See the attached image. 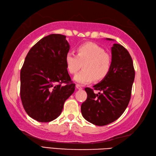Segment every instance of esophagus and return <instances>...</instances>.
<instances>
[{
    "instance_id": "34e87169",
    "label": "esophagus",
    "mask_w": 156,
    "mask_h": 156,
    "mask_svg": "<svg viewBox=\"0 0 156 156\" xmlns=\"http://www.w3.org/2000/svg\"><path fill=\"white\" fill-rule=\"evenodd\" d=\"M76 88H77V89H78V90H82V87H81L80 85H79V84H76Z\"/></svg>"
}]
</instances>
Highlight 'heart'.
Returning a JSON list of instances; mask_svg holds the SVG:
<instances>
[{"instance_id": "1", "label": "heart", "mask_w": 156, "mask_h": 156, "mask_svg": "<svg viewBox=\"0 0 156 156\" xmlns=\"http://www.w3.org/2000/svg\"><path fill=\"white\" fill-rule=\"evenodd\" d=\"M76 55L68 53L65 62L68 72L74 74L82 67L74 80L77 83L87 84L92 81H101L105 79L111 71L112 59L101 46L92 42H87L78 46Z\"/></svg>"}]
</instances>
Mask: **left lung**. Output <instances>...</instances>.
<instances>
[{"mask_svg": "<svg viewBox=\"0 0 156 156\" xmlns=\"http://www.w3.org/2000/svg\"><path fill=\"white\" fill-rule=\"evenodd\" d=\"M107 40H112L107 38ZM112 66L108 76L94 90L86 88L87 98L81 105L83 117L95 125L104 126L114 122L127 107L135 78L133 63L123 46L114 44L111 48Z\"/></svg>", "mask_w": 156, "mask_h": 156, "instance_id": "left-lung-1", "label": "left lung"}]
</instances>
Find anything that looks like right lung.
<instances>
[{"label":"right lung","instance_id":"right-lung-1","mask_svg":"<svg viewBox=\"0 0 156 156\" xmlns=\"http://www.w3.org/2000/svg\"><path fill=\"white\" fill-rule=\"evenodd\" d=\"M66 37L51 34L42 38L31 48L22 66V104L29 117L39 122L58 118L75 90L65 62L69 49Z\"/></svg>","mask_w":156,"mask_h":156}]
</instances>
